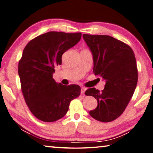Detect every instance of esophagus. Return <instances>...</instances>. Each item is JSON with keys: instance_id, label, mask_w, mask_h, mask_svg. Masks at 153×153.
I'll return each instance as SVG.
<instances>
[{"instance_id": "1", "label": "esophagus", "mask_w": 153, "mask_h": 153, "mask_svg": "<svg viewBox=\"0 0 153 153\" xmlns=\"http://www.w3.org/2000/svg\"><path fill=\"white\" fill-rule=\"evenodd\" d=\"M85 90H86V89L84 87H82L81 88V94H82V95H84Z\"/></svg>"}]
</instances>
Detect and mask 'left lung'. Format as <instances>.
I'll return each instance as SVG.
<instances>
[{"mask_svg": "<svg viewBox=\"0 0 153 153\" xmlns=\"http://www.w3.org/2000/svg\"><path fill=\"white\" fill-rule=\"evenodd\" d=\"M94 58L93 72L105 81L102 91L95 88L85 91L98 101L90 111L91 117L102 123L118 118L126 109L138 82L137 62L132 48L109 35H83Z\"/></svg>", "mask_w": 153, "mask_h": 153, "instance_id": "obj_1", "label": "left lung"}]
</instances>
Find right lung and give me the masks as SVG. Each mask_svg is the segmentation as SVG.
Wrapping results in <instances>:
<instances>
[{"mask_svg": "<svg viewBox=\"0 0 153 153\" xmlns=\"http://www.w3.org/2000/svg\"><path fill=\"white\" fill-rule=\"evenodd\" d=\"M82 33L50 31L30 40L18 66L21 91L36 118L51 123L63 118L72 100L80 95L79 85L57 84L53 78L55 67L62 64L63 53L76 45Z\"/></svg>", "mask_w": 153, "mask_h": 153, "instance_id": "1", "label": "right lung"}]
</instances>
